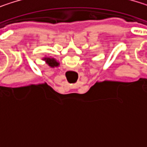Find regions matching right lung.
I'll return each instance as SVG.
<instances>
[{
	"label": "right lung",
	"instance_id": "add662e5",
	"mask_svg": "<svg viewBox=\"0 0 147 147\" xmlns=\"http://www.w3.org/2000/svg\"><path fill=\"white\" fill-rule=\"evenodd\" d=\"M43 60L46 61V63L50 66V67H57L59 65V63L53 58H48V57H45L43 58Z\"/></svg>",
	"mask_w": 147,
	"mask_h": 147
}]
</instances>
